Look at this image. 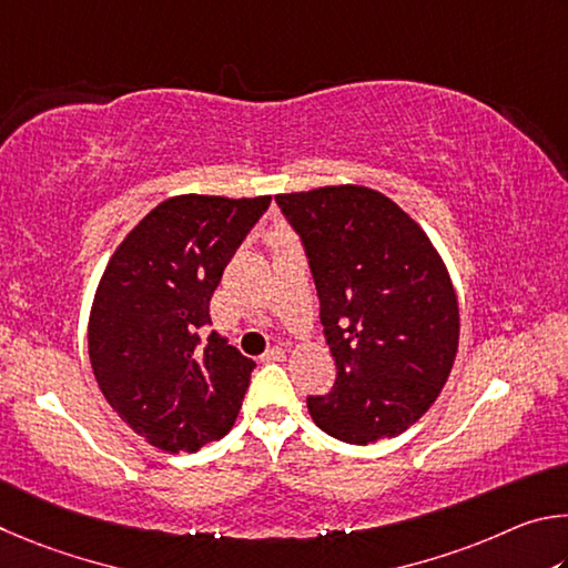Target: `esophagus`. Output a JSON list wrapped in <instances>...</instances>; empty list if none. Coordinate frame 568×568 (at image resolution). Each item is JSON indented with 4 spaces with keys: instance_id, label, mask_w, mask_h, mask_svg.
<instances>
[{
    "instance_id": "esophagus-1",
    "label": "esophagus",
    "mask_w": 568,
    "mask_h": 568,
    "mask_svg": "<svg viewBox=\"0 0 568 568\" xmlns=\"http://www.w3.org/2000/svg\"><path fill=\"white\" fill-rule=\"evenodd\" d=\"M286 359V352L282 346H272V349H266V354L262 356V362H284Z\"/></svg>"
}]
</instances>
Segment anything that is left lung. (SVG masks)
<instances>
[{
	"label": "left lung",
	"instance_id": "8db88e82",
	"mask_svg": "<svg viewBox=\"0 0 568 568\" xmlns=\"http://www.w3.org/2000/svg\"><path fill=\"white\" fill-rule=\"evenodd\" d=\"M300 232L336 379L310 396L314 424L366 446L409 429L442 394L459 349V302L424 229L369 186L276 194Z\"/></svg>",
	"mask_w": 568,
	"mask_h": 568
}]
</instances>
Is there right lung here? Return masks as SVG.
<instances>
[{"mask_svg": "<svg viewBox=\"0 0 568 568\" xmlns=\"http://www.w3.org/2000/svg\"><path fill=\"white\" fill-rule=\"evenodd\" d=\"M272 196L179 194L109 258L89 312V362L109 406L156 449L194 454L232 429L254 362L212 332L209 300Z\"/></svg>", "mask_w": 568, "mask_h": 568, "instance_id": "1", "label": "right lung"}]
</instances>
